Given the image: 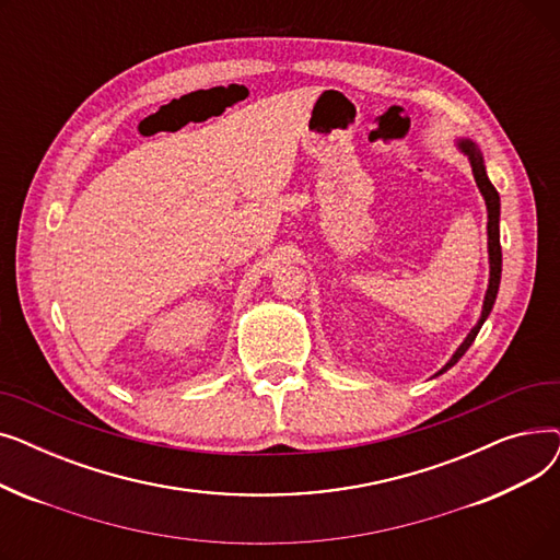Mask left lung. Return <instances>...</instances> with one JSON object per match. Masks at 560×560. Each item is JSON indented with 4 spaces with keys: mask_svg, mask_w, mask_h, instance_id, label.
<instances>
[{
    "mask_svg": "<svg viewBox=\"0 0 560 560\" xmlns=\"http://www.w3.org/2000/svg\"><path fill=\"white\" fill-rule=\"evenodd\" d=\"M456 147L458 150L467 156L469 165H472V174H475V182L479 186V192L483 195L486 199V211H488V260H490V279H488V290H486V298H483V308H481V317L477 325L472 327V331H469L465 336V340L460 342V347L454 351L452 359L445 363V368L440 370L438 374L447 372L450 368H454L460 357L465 354V351L469 349V345L475 342L479 329L483 327V322L488 319L492 306H494V300H497V290H499V281H502V245H499V192L494 190V186L490 184L488 174H486V163H483V154L477 147V142H472L469 138H458L456 140ZM435 374V376H438Z\"/></svg>",
    "mask_w": 560,
    "mask_h": 560,
    "instance_id": "obj_1",
    "label": "left lung"
}]
</instances>
